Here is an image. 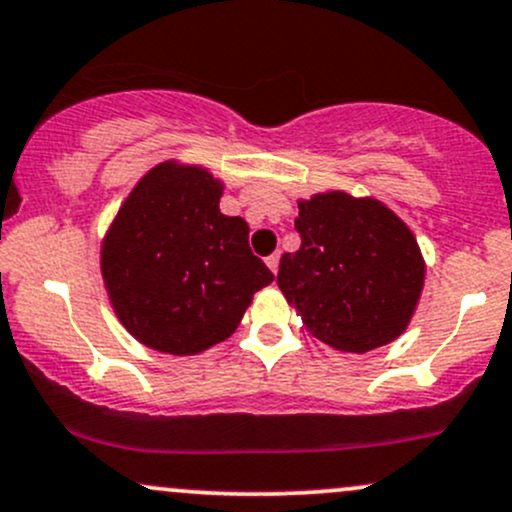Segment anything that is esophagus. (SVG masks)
I'll list each match as a JSON object with an SVG mask.
<instances>
[{
  "instance_id": "obj_1",
  "label": "esophagus",
  "mask_w": 512,
  "mask_h": 512,
  "mask_svg": "<svg viewBox=\"0 0 512 512\" xmlns=\"http://www.w3.org/2000/svg\"><path fill=\"white\" fill-rule=\"evenodd\" d=\"M267 267L272 269L274 274L279 272V252H274V255H269V257H267Z\"/></svg>"
}]
</instances>
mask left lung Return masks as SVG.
Returning <instances> with one entry per match:
<instances>
[{"mask_svg": "<svg viewBox=\"0 0 512 512\" xmlns=\"http://www.w3.org/2000/svg\"><path fill=\"white\" fill-rule=\"evenodd\" d=\"M296 252H284L277 284L313 338L340 352L389 345L406 333L425 284L413 230L376 196L342 189L299 199Z\"/></svg>", "mask_w": 512, "mask_h": 512, "instance_id": "obj_1", "label": "left lung"}]
</instances>
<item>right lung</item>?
Masks as SVG:
<instances>
[{
  "label": "right lung",
  "mask_w": 512,
  "mask_h": 512,
  "mask_svg": "<svg viewBox=\"0 0 512 512\" xmlns=\"http://www.w3.org/2000/svg\"><path fill=\"white\" fill-rule=\"evenodd\" d=\"M226 184L209 167L165 160L123 199L99 265L116 318L140 345L192 357L228 340L274 274L221 213Z\"/></svg>",
  "instance_id": "add662e5"
}]
</instances>
